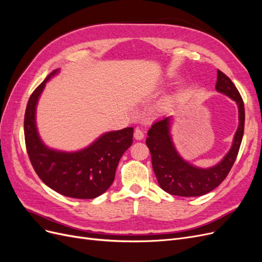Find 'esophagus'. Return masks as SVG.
Wrapping results in <instances>:
<instances>
[{"label": "esophagus", "mask_w": 262, "mask_h": 262, "mask_svg": "<svg viewBox=\"0 0 262 262\" xmlns=\"http://www.w3.org/2000/svg\"><path fill=\"white\" fill-rule=\"evenodd\" d=\"M144 138V132L142 131L141 129L137 128L136 130H134V139L136 140H142Z\"/></svg>", "instance_id": "34e87169"}]
</instances>
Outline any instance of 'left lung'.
Returning <instances> with one entry per match:
<instances>
[{"label": "left lung", "instance_id": "obj_1", "mask_svg": "<svg viewBox=\"0 0 262 262\" xmlns=\"http://www.w3.org/2000/svg\"><path fill=\"white\" fill-rule=\"evenodd\" d=\"M215 89L236 101L239 113V125L229 152L214 167L208 169L196 168L182 160L171 141L169 133L170 117L154 122L147 132L146 145L152 157L153 170L158 185L164 191L172 195L199 196L209 193L227 177L238 155L245 126L243 98L231 78L220 70H217Z\"/></svg>", "mask_w": 262, "mask_h": 262}]
</instances>
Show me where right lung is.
Masks as SVG:
<instances>
[{
	"mask_svg": "<svg viewBox=\"0 0 262 262\" xmlns=\"http://www.w3.org/2000/svg\"><path fill=\"white\" fill-rule=\"evenodd\" d=\"M55 70L30 95L24 119V134L31 165L54 191L75 199H94L112 186L117 166L133 142V128L107 132L87 148L75 153L57 152L38 136L35 112L38 97Z\"/></svg>",
	"mask_w": 262,
	"mask_h": 262,
	"instance_id": "obj_1",
	"label": "right lung"
}]
</instances>
